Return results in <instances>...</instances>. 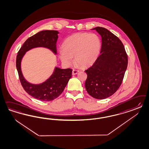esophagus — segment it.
<instances>
[{"mask_svg":"<svg viewBox=\"0 0 149 149\" xmlns=\"http://www.w3.org/2000/svg\"><path fill=\"white\" fill-rule=\"evenodd\" d=\"M78 72H79V71H78V70H73V71H72V74H73V75H75V74H77Z\"/></svg>","mask_w":149,"mask_h":149,"instance_id":"obj_1","label":"esophagus"}]
</instances>
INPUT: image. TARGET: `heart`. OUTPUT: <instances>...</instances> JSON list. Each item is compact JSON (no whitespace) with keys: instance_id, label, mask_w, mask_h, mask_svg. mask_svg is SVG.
<instances>
[{"instance_id":"1","label":"heart","mask_w":149,"mask_h":149,"mask_svg":"<svg viewBox=\"0 0 149 149\" xmlns=\"http://www.w3.org/2000/svg\"><path fill=\"white\" fill-rule=\"evenodd\" d=\"M101 48L99 37L94 33H78L68 37L60 51V58L64 65L70 67L76 63L82 67L91 65L98 57Z\"/></svg>"}]
</instances>
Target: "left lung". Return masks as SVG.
<instances>
[{"label": "left lung", "mask_w": 149, "mask_h": 149, "mask_svg": "<svg viewBox=\"0 0 149 149\" xmlns=\"http://www.w3.org/2000/svg\"><path fill=\"white\" fill-rule=\"evenodd\" d=\"M101 36L100 54L91 67L85 71L88 93L97 99L112 95L120 86L128 65V56L120 39L108 29L97 27Z\"/></svg>", "instance_id": "1"}]
</instances>
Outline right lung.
Returning a JSON list of instances; mask_svg holds the SVG:
<instances>
[{
    "instance_id": "obj_1",
    "label": "right lung",
    "mask_w": 149,
    "mask_h": 149,
    "mask_svg": "<svg viewBox=\"0 0 149 149\" xmlns=\"http://www.w3.org/2000/svg\"><path fill=\"white\" fill-rule=\"evenodd\" d=\"M58 33L57 31L45 30L34 34L25 41L16 57V65L22 86L29 95L40 101H52L59 96L72 76V70L56 67L52 76L46 81L39 84H33L24 79L21 71V62L26 52L33 48H48L56 54Z\"/></svg>"
}]
</instances>
